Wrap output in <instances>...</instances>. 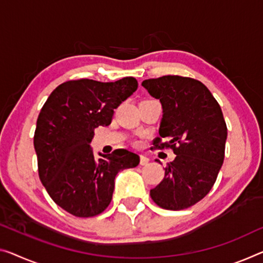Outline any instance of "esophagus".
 Listing matches in <instances>:
<instances>
[{
    "instance_id": "1",
    "label": "esophagus",
    "mask_w": 263,
    "mask_h": 263,
    "mask_svg": "<svg viewBox=\"0 0 263 263\" xmlns=\"http://www.w3.org/2000/svg\"><path fill=\"white\" fill-rule=\"evenodd\" d=\"M148 163H149V159H148V157L141 155V156H140V164H141V165H147Z\"/></svg>"
}]
</instances>
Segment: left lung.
Listing matches in <instances>:
<instances>
[{"label": "left lung", "mask_w": 263, "mask_h": 263, "mask_svg": "<svg viewBox=\"0 0 263 263\" xmlns=\"http://www.w3.org/2000/svg\"><path fill=\"white\" fill-rule=\"evenodd\" d=\"M142 86L163 109L154 148H172L176 155L151 196L168 211L189 208L209 193L223 163L227 126L221 107L203 83L191 78L167 75L144 80Z\"/></svg>", "instance_id": "1"}]
</instances>
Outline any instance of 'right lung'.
Returning a JSON list of instances; mask_svg holds the SVG:
<instances>
[{
  "label": "right lung",
  "mask_w": 263,
  "mask_h": 263,
  "mask_svg": "<svg viewBox=\"0 0 263 263\" xmlns=\"http://www.w3.org/2000/svg\"><path fill=\"white\" fill-rule=\"evenodd\" d=\"M136 89L134 78L72 80L60 84L43 104L34 135L39 176L55 203L71 215L102 213L118 173L140 163L139 155L126 149L96 160L90 147L94 129L109 126L114 109Z\"/></svg>",
  "instance_id": "1"
}]
</instances>
